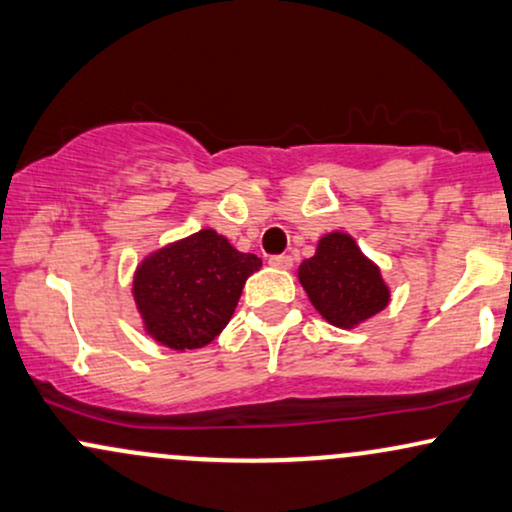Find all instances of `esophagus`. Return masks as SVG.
<instances>
[{
  "label": "esophagus",
  "mask_w": 512,
  "mask_h": 512,
  "mask_svg": "<svg viewBox=\"0 0 512 512\" xmlns=\"http://www.w3.org/2000/svg\"><path fill=\"white\" fill-rule=\"evenodd\" d=\"M268 263L273 268H282V270H287V268H292L294 266V258L292 256H287V254H280V256H270L268 258Z\"/></svg>",
  "instance_id": "esophagus-1"
}]
</instances>
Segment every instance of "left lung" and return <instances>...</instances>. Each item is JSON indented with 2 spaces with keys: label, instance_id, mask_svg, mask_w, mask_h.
Here are the masks:
<instances>
[{
  "label": "left lung",
  "instance_id": "8db88e82",
  "mask_svg": "<svg viewBox=\"0 0 512 512\" xmlns=\"http://www.w3.org/2000/svg\"><path fill=\"white\" fill-rule=\"evenodd\" d=\"M299 282L318 314L338 328L357 326L390 302L381 270L345 232L326 234L318 242L316 256L299 266Z\"/></svg>",
  "mask_w": 512,
  "mask_h": 512
}]
</instances>
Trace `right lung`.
<instances>
[{
    "label": "right lung",
    "instance_id": "right-lung-1",
    "mask_svg": "<svg viewBox=\"0 0 512 512\" xmlns=\"http://www.w3.org/2000/svg\"><path fill=\"white\" fill-rule=\"evenodd\" d=\"M261 258L201 230L148 256L136 270L134 299L146 330L170 350L208 345L230 323L244 282Z\"/></svg>",
    "mask_w": 512,
    "mask_h": 512
}]
</instances>
